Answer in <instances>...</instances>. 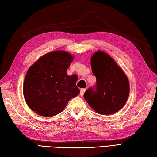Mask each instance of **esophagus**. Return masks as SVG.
Returning <instances> with one entry per match:
<instances>
[{"label": "esophagus", "instance_id": "obj_1", "mask_svg": "<svg viewBox=\"0 0 157 157\" xmlns=\"http://www.w3.org/2000/svg\"><path fill=\"white\" fill-rule=\"evenodd\" d=\"M86 90L85 89V88H83V89H81V90H80V95L83 96V94H84V93H85Z\"/></svg>", "mask_w": 157, "mask_h": 157}]
</instances>
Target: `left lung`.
Instances as JSON below:
<instances>
[{
  "label": "left lung",
  "mask_w": 157,
  "mask_h": 157,
  "mask_svg": "<svg viewBox=\"0 0 157 157\" xmlns=\"http://www.w3.org/2000/svg\"><path fill=\"white\" fill-rule=\"evenodd\" d=\"M92 72L96 77L95 87H90L84 98L94 111L111 115L119 111L129 95V82L125 74L111 56L98 51L91 56Z\"/></svg>",
  "instance_id": "1"
}]
</instances>
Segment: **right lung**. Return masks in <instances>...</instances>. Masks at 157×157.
<instances>
[{
    "mask_svg": "<svg viewBox=\"0 0 157 157\" xmlns=\"http://www.w3.org/2000/svg\"><path fill=\"white\" fill-rule=\"evenodd\" d=\"M73 59L67 52L54 51L42 56L29 67L23 94L31 110L52 117L61 113L70 100L79 95L77 75L66 73Z\"/></svg>",
    "mask_w": 157,
    "mask_h": 157,
    "instance_id": "obj_1",
    "label": "right lung"
}]
</instances>
